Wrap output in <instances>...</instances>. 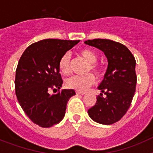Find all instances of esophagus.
Returning a JSON list of instances; mask_svg holds the SVG:
<instances>
[{"label": "esophagus", "instance_id": "obj_1", "mask_svg": "<svg viewBox=\"0 0 153 153\" xmlns=\"http://www.w3.org/2000/svg\"><path fill=\"white\" fill-rule=\"evenodd\" d=\"M76 94H80V95H83V94H85V92L79 91V90H76Z\"/></svg>", "mask_w": 153, "mask_h": 153}]
</instances>
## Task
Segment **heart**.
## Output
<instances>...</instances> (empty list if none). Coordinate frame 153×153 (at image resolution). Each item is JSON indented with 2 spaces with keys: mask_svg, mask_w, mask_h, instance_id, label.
<instances>
[{
  "mask_svg": "<svg viewBox=\"0 0 153 153\" xmlns=\"http://www.w3.org/2000/svg\"><path fill=\"white\" fill-rule=\"evenodd\" d=\"M79 54L89 63L87 72H92L100 77L102 75L103 69L100 64L97 63L98 60V55L93 50L90 48H85L79 51ZM59 69L63 74H69L71 71V57L69 53H66L60 57L59 61ZM95 83V77L91 74L86 76H72L66 79V86L70 89H74L79 91L86 90L90 86Z\"/></svg>",
  "mask_w": 153,
  "mask_h": 153,
  "instance_id": "b5f03b06",
  "label": "heart"
}]
</instances>
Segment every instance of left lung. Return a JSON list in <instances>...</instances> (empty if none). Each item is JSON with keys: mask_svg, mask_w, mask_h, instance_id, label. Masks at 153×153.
<instances>
[{"mask_svg": "<svg viewBox=\"0 0 153 153\" xmlns=\"http://www.w3.org/2000/svg\"><path fill=\"white\" fill-rule=\"evenodd\" d=\"M84 43L101 50L108 60L107 70L98 86L102 93L88 109V114L95 122L110 125L122 118L131 105L137 81L136 60L130 51L119 42L93 39Z\"/></svg>", "mask_w": 153, "mask_h": 153, "instance_id": "8db88e82", "label": "left lung"}]
</instances>
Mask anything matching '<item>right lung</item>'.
Masks as SVG:
<instances>
[{"label": "right lung", "instance_id": "add662e5", "mask_svg": "<svg viewBox=\"0 0 153 153\" xmlns=\"http://www.w3.org/2000/svg\"><path fill=\"white\" fill-rule=\"evenodd\" d=\"M79 40L46 39L23 53L16 70L15 93L21 108L36 125L51 127L61 121L74 90H60L63 79L59 61ZM51 90H57L51 94ZM54 93V92H53Z\"/></svg>", "mask_w": 153, "mask_h": 153}]
</instances>
